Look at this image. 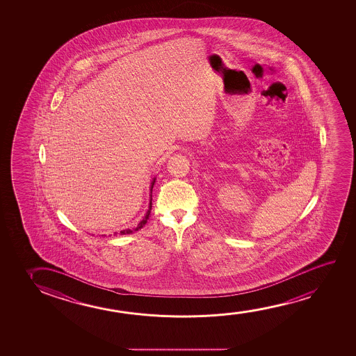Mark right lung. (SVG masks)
Returning <instances> with one entry per match:
<instances>
[{
    "label": "right lung",
    "instance_id": "right-lung-1",
    "mask_svg": "<svg viewBox=\"0 0 356 356\" xmlns=\"http://www.w3.org/2000/svg\"><path fill=\"white\" fill-rule=\"evenodd\" d=\"M154 182H156V179H153V181H152L151 184V193H152V188H153V185H154ZM151 210H152V195H151V200H149V208H148V210H147L146 215H145V218L142 219L141 222L140 224L137 225L135 229H122V231H120V234H132V232H135V231H138V229H141L145 225H146L147 220H148V218H149V214H151ZM114 234H118L117 232Z\"/></svg>",
    "mask_w": 356,
    "mask_h": 356
}]
</instances>
